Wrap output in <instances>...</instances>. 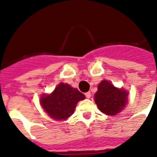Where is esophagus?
Here are the masks:
<instances>
[{
  "label": "esophagus",
  "mask_w": 157,
  "mask_h": 157,
  "mask_svg": "<svg viewBox=\"0 0 157 157\" xmlns=\"http://www.w3.org/2000/svg\"><path fill=\"white\" fill-rule=\"evenodd\" d=\"M85 95H86V97L87 98H90L91 97V94L90 92H86V94H85Z\"/></svg>",
  "instance_id": "34e87169"
}]
</instances>
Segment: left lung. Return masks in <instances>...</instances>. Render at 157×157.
Here are the masks:
<instances>
[{
  "label": "left lung",
  "instance_id": "1",
  "mask_svg": "<svg viewBox=\"0 0 157 157\" xmlns=\"http://www.w3.org/2000/svg\"><path fill=\"white\" fill-rule=\"evenodd\" d=\"M128 92L123 89L115 87L111 82L102 81L98 86V91L94 94V102L101 112L115 116L127 104Z\"/></svg>",
  "mask_w": 157,
  "mask_h": 157
}]
</instances>
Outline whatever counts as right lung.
I'll list each match as a JSON object with an SVG mask.
<instances>
[{"instance_id":"1","label":"right lung","mask_w":157,"mask_h":157,"mask_svg":"<svg viewBox=\"0 0 157 157\" xmlns=\"http://www.w3.org/2000/svg\"><path fill=\"white\" fill-rule=\"evenodd\" d=\"M85 98L77 89L61 82L50 94H42L40 103L48 116L64 121L73 114L77 103Z\"/></svg>"}]
</instances>
